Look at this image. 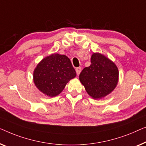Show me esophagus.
Instances as JSON below:
<instances>
[{
	"instance_id": "1",
	"label": "esophagus",
	"mask_w": 146,
	"mask_h": 146,
	"mask_svg": "<svg viewBox=\"0 0 146 146\" xmlns=\"http://www.w3.org/2000/svg\"><path fill=\"white\" fill-rule=\"evenodd\" d=\"M81 70H82L81 67H77V68L76 69V72H77V75H79V74H80V73H81Z\"/></svg>"
}]
</instances>
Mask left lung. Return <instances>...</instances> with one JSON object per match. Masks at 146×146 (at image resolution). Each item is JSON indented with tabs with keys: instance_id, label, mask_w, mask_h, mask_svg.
Listing matches in <instances>:
<instances>
[{
	"instance_id": "8db88e82",
	"label": "left lung",
	"mask_w": 146,
	"mask_h": 146,
	"mask_svg": "<svg viewBox=\"0 0 146 146\" xmlns=\"http://www.w3.org/2000/svg\"><path fill=\"white\" fill-rule=\"evenodd\" d=\"M91 64L79 75L87 93L94 99H100L111 93L118 82V67L113 61L100 53H93Z\"/></svg>"
}]
</instances>
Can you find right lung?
Returning <instances> with one entry per match:
<instances>
[{
  "label": "right lung",
  "instance_id": "add662e5",
  "mask_svg": "<svg viewBox=\"0 0 146 146\" xmlns=\"http://www.w3.org/2000/svg\"><path fill=\"white\" fill-rule=\"evenodd\" d=\"M76 75L69 57L55 53L37 65L33 73V81L39 91L53 97L60 94L67 83Z\"/></svg>",
  "mask_w": 146,
  "mask_h": 146
}]
</instances>
